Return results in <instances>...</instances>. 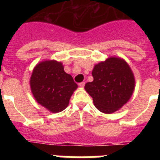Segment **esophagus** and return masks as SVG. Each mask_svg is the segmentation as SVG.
<instances>
[{
    "instance_id": "esophagus-1",
    "label": "esophagus",
    "mask_w": 160,
    "mask_h": 160,
    "mask_svg": "<svg viewBox=\"0 0 160 160\" xmlns=\"http://www.w3.org/2000/svg\"><path fill=\"white\" fill-rule=\"evenodd\" d=\"M78 86H79V87H81V88H83V87H85V82H82L79 83Z\"/></svg>"
}]
</instances>
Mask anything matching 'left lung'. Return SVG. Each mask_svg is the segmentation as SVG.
Wrapping results in <instances>:
<instances>
[{
    "mask_svg": "<svg viewBox=\"0 0 160 160\" xmlns=\"http://www.w3.org/2000/svg\"><path fill=\"white\" fill-rule=\"evenodd\" d=\"M94 80L85 85L96 108L104 114H112L130 100L135 87L134 73L128 63L119 57L107 58L94 65Z\"/></svg>",
    "mask_w": 160,
    "mask_h": 160,
    "instance_id": "obj_1",
    "label": "left lung"
}]
</instances>
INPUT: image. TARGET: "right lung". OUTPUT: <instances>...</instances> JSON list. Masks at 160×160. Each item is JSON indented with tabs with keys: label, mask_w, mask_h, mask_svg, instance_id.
Instances as JSON below:
<instances>
[{
	"label": "right lung",
	"mask_w": 160,
	"mask_h": 160,
	"mask_svg": "<svg viewBox=\"0 0 160 160\" xmlns=\"http://www.w3.org/2000/svg\"><path fill=\"white\" fill-rule=\"evenodd\" d=\"M31 92L38 104L52 113L66 108L78 85L66 73L62 62L45 60L36 65L29 80Z\"/></svg>",
	"instance_id": "obj_1"
}]
</instances>
